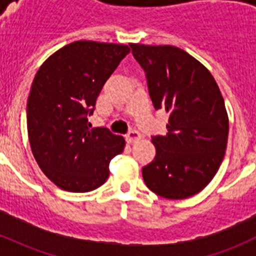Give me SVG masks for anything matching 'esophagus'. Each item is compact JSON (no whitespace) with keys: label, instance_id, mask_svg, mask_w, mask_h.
I'll list each match as a JSON object with an SVG mask.
<instances>
[{"label":"esophagus","instance_id":"obj_1","mask_svg":"<svg viewBox=\"0 0 256 256\" xmlns=\"http://www.w3.org/2000/svg\"><path fill=\"white\" fill-rule=\"evenodd\" d=\"M126 141L130 142V144H132V142L138 141V140L141 138V134H140V133L137 132V130H130V132L126 133Z\"/></svg>","mask_w":256,"mask_h":256}]
</instances>
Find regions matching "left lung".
<instances>
[{"label":"left lung","instance_id":"left-lung-1","mask_svg":"<svg viewBox=\"0 0 256 256\" xmlns=\"http://www.w3.org/2000/svg\"><path fill=\"white\" fill-rule=\"evenodd\" d=\"M156 110L169 112L166 136H152L155 159L142 168L146 186L165 198H187L209 184L228 140L224 100L209 70L174 46L130 44Z\"/></svg>","mask_w":256,"mask_h":256}]
</instances>
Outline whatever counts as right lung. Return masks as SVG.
Wrapping results in <instances>:
<instances>
[{"mask_svg":"<svg viewBox=\"0 0 256 256\" xmlns=\"http://www.w3.org/2000/svg\"><path fill=\"white\" fill-rule=\"evenodd\" d=\"M126 44L76 40L40 65L26 104L32 152L61 190L90 192L108 177V164L126 141L108 128H91L96 100L108 76L130 54Z\"/></svg>","mask_w":256,"mask_h":256,"instance_id":"right-lung-1","label":"right lung"}]
</instances>
